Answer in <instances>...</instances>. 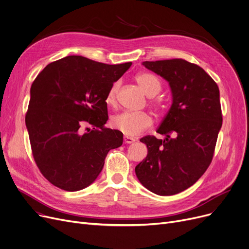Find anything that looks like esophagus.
Instances as JSON below:
<instances>
[{
    "label": "esophagus",
    "mask_w": 249,
    "mask_h": 249,
    "mask_svg": "<svg viewBox=\"0 0 249 249\" xmlns=\"http://www.w3.org/2000/svg\"><path fill=\"white\" fill-rule=\"evenodd\" d=\"M123 140H124V143L125 144H131V143H133V142H135L136 140H135V138H133V137H130V136H124V138H123Z\"/></svg>",
    "instance_id": "obj_1"
}]
</instances>
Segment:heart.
I'll list each match as a JSON object with an SVG mask.
<instances>
[{
  "mask_svg": "<svg viewBox=\"0 0 249 249\" xmlns=\"http://www.w3.org/2000/svg\"><path fill=\"white\" fill-rule=\"evenodd\" d=\"M135 80L142 90L148 96L154 97L161 89L160 78L150 72H140ZM119 89V84L114 83L106 96V103L114 105ZM152 125V118L147 113H134L125 111L111 118V126L126 136H137Z\"/></svg>",
  "mask_w": 249,
  "mask_h": 249,
  "instance_id": "obj_1",
  "label": "heart"
}]
</instances>
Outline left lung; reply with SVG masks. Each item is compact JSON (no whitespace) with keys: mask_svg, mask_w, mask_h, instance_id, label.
<instances>
[{"mask_svg":"<svg viewBox=\"0 0 249 249\" xmlns=\"http://www.w3.org/2000/svg\"><path fill=\"white\" fill-rule=\"evenodd\" d=\"M168 82L173 104L156 132L140 139L148 153L135 167L141 184L160 196L193 186L210 165L222 126L217 84L199 65L185 59L142 62Z\"/></svg>","mask_w":249,"mask_h":249,"instance_id":"1","label":"left lung"}]
</instances>
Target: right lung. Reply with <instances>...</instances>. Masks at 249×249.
<instances>
[{
	"mask_svg": "<svg viewBox=\"0 0 249 249\" xmlns=\"http://www.w3.org/2000/svg\"><path fill=\"white\" fill-rule=\"evenodd\" d=\"M131 64L70 55L47 64L35 78L25 122L34 160L53 186L68 192L87 188L108 152L122 145L123 134L105 127L106 96Z\"/></svg>",
	"mask_w": 249,
	"mask_h": 249,
	"instance_id": "add662e5",
	"label": "right lung"
}]
</instances>
